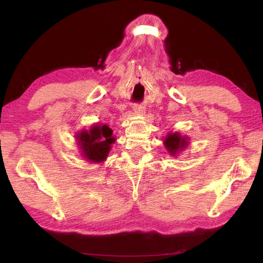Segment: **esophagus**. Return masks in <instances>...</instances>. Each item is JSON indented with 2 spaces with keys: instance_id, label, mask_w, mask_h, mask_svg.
Here are the masks:
<instances>
[{
  "instance_id": "34e87169",
  "label": "esophagus",
  "mask_w": 263,
  "mask_h": 263,
  "mask_svg": "<svg viewBox=\"0 0 263 263\" xmlns=\"http://www.w3.org/2000/svg\"><path fill=\"white\" fill-rule=\"evenodd\" d=\"M133 111H135V114H137V115H142V114H145V108L144 106L137 104L133 106Z\"/></svg>"
}]
</instances>
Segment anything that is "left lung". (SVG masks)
<instances>
[{"label":"left lung","instance_id":"obj_1","mask_svg":"<svg viewBox=\"0 0 263 263\" xmlns=\"http://www.w3.org/2000/svg\"><path fill=\"white\" fill-rule=\"evenodd\" d=\"M164 145H166L169 153L176 154L177 151L184 148V146L186 145V141H185V138H182L179 133H174V135L171 133V135H168L166 137V139H164Z\"/></svg>","mask_w":263,"mask_h":263}]
</instances>
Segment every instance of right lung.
I'll return each instance as SVG.
<instances>
[{"mask_svg": "<svg viewBox=\"0 0 263 263\" xmlns=\"http://www.w3.org/2000/svg\"><path fill=\"white\" fill-rule=\"evenodd\" d=\"M77 138L84 158L91 162L104 161L109 154L111 144L115 142L112 130L108 125H95L89 132L82 131Z\"/></svg>", "mask_w": 263, "mask_h": 263, "instance_id": "add662e5", "label": "right lung"}]
</instances>
